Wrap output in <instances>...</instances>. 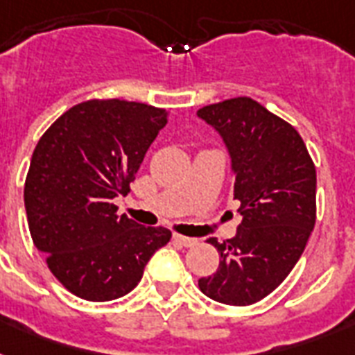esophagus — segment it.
<instances>
[{
    "instance_id": "esophagus-1",
    "label": "esophagus",
    "mask_w": 355,
    "mask_h": 355,
    "mask_svg": "<svg viewBox=\"0 0 355 355\" xmlns=\"http://www.w3.org/2000/svg\"><path fill=\"white\" fill-rule=\"evenodd\" d=\"M173 241L178 243V245H182V247H193V245H197V239H195V237H186L180 236V234H173Z\"/></svg>"
}]
</instances>
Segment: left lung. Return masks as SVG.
I'll list each match as a JSON object with an SVG mask.
<instances>
[{"label":"left lung","instance_id":"obj_1","mask_svg":"<svg viewBox=\"0 0 355 355\" xmlns=\"http://www.w3.org/2000/svg\"><path fill=\"white\" fill-rule=\"evenodd\" d=\"M232 160L241 223L232 239L210 243L219 269L200 278L206 297L250 306L272 293L297 265L315 227L317 173L300 134L250 97L202 107Z\"/></svg>","mask_w":355,"mask_h":355}]
</instances>
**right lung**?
<instances>
[{
  "mask_svg": "<svg viewBox=\"0 0 355 355\" xmlns=\"http://www.w3.org/2000/svg\"><path fill=\"white\" fill-rule=\"evenodd\" d=\"M166 123L164 108L92 99L38 139L24 188L27 223L53 276L75 297L107 302L127 295L171 239L167 228L141 227L114 205L130 191Z\"/></svg>",
  "mask_w": 355,
  "mask_h": 355,
  "instance_id": "add662e5",
  "label": "right lung"
}]
</instances>
